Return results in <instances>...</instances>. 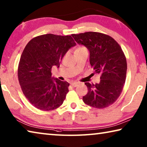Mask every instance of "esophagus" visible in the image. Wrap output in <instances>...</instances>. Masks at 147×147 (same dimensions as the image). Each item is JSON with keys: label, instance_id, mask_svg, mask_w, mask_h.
<instances>
[{"label": "esophagus", "instance_id": "1", "mask_svg": "<svg viewBox=\"0 0 147 147\" xmlns=\"http://www.w3.org/2000/svg\"><path fill=\"white\" fill-rule=\"evenodd\" d=\"M80 85L79 82H74L71 83V86L73 87H77L78 86Z\"/></svg>", "mask_w": 147, "mask_h": 147}]
</instances>
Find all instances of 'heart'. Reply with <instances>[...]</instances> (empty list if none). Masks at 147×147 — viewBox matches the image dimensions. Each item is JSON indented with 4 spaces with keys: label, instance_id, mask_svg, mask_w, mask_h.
I'll return each mask as SVG.
<instances>
[{
    "label": "heart",
    "instance_id": "1",
    "mask_svg": "<svg viewBox=\"0 0 147 147\" xmlns=\"http://www.w3.org/2000/svg\"><path fill=\"white\" fill-rule=\"evenodd\" d=\"M83 50H87V49L84 47H80L78 48H77L76 51H83Z\"/></svg>",
    "mask_w": 147,
    "mask_h": 147
}]
</instances>
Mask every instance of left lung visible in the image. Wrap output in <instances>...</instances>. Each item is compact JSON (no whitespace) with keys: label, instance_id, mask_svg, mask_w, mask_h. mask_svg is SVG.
<instances>
[{"label":"left lung","instance_id":"8db88e82","mask_svg":"<svg viewBox=\"0 0 147 147\" xmlns=\"http://www.w3.org/2000/svg\"><path fill=\"white\" fill-rule=\"evenodd\" d=\"M71 36L89 50L91 65L100 74L98 84L85 83L88 92L83 96L84 102L98 109L111 105L120 96L126 80L127 63L121 47L111 37L99 32Z\"/></svg>","mask_w":147,"mask_h":147}]
</instances>
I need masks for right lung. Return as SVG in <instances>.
Instances as JSON below:
<instances>
[{
	"mask_svg": "<svg viewBox=\"0 0 147 147\" xmlns=\"http://www.w3.org/2000/svg\"><path fill=\"white\" fill-rule=\"evenodd\" d=\"M76 45L71 36L41 35L30 41L21 54L18 79L23 93L36 108L51 111L63 104L69 84L52 77L53 66L60 61L69 49Z\"/></svg>",
	"mask_w": 147,
	"mask_h": 147,
	"instance_id": "right-lung-1",
	"label": "right lung"
}]
</instances>
